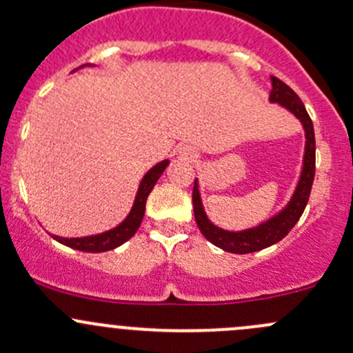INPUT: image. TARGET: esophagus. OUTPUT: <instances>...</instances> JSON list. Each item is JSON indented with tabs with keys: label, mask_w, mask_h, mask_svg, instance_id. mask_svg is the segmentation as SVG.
Segmentation results:
<instances>
[{
	"label": "esophagus",
	"mask_w": 353,
	"mask_h": 353,
	"mask_svg": "<svg viewBox=\"0 0 353 353\" xmlns=\"http://www.w3.org/2000/svg\"><path fill=\"white\" fill-rule=\"evenodd\" d=\"M181 155H183L184 159H188V160H194L198 157L196 152H194L191 147H183V148H181Z\"/></svg>",
	"instance_id": "esophagus-1"
}]
</instances>
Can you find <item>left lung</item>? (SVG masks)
<instances>
[{"instance_id": "1", "label": "left lung", "mask_w": 353, "mask_h": 353, "mask_svg": "<svg viewBox=\"0 0 353 353\" xmlns=\"http://www.w3.org/2000/svg\"><path fill=\"white\" fill-rule=\"evenodd\" d=\"M272 94H270V102H276V104L283 105L297 117L302 123L305 131V154H304V165H302L301 179H299L295 193L290 201L279 215L272 216L266 220L261 225L254 227V229L241 230V232H229L220 227L213 225L206 216L205 210H203L201 198H199L198 183L194 181L193 188V210L194 219H196L198 229L201 230L203 236L215 244L216 248L223 249V251L234 252V254H248V252L261 251V249L270 248V245L276 244L282 241L283 237L294 229L295 223L299 222L301 215L304 213L305 205L309 201V194H311L312 181H314L316 172V140H314V128H312V121L309 117L307 110L304 104L299 99V95L279 80L276 77H272Z\"/></svg>"}]
</instances>
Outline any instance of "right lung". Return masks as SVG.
I'll use <instances>...</instances> for the list:
<instances>
[{
    "instance_id": "add662e5",
    "label": "right lung",
    "mask_w": 353,
    "mask_h": 353,
    "mask_svg": "<svg viewBox=\"0 0 353 353\" xmlns=\"http://www.w3.org/2000/svg\"><path fill=\"white\" fill-rule=\"evenodd\" d=\"M169 165V160H162L160 163H157L155 167H152L145 177L141 179L140 188H138L137 198H134L133 208H131L130 215L126 216L124 222H121L116 229L108 230L104 234H97V236H88V237H58L52 236L58 243L68 245V248L78 249V251L85 252H104L110 251V249L117 248L123 243H126L128 239L134 236V232L140 227L141 220L145 215V205H147V198L150 194V191L154 190L155 183L159 181V177L162 176V172L165 170V167Z\"/></svg>"
}]
</instances>
